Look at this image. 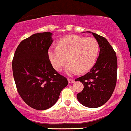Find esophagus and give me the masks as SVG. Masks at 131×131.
I'll list each match as a JSON object with an SVG mask.
<instances>
[{"instance_id":"34e87169","label":"esophagus","mask_w":131,"mask_h":131,"mask_svg":"<svg viewBox=\"0 0 131 131\" xmlns=\"http://www.w3.org/2000/svg\"><path fill=\"white\" fill-rule=\"evenodd\" d=\"M68 83H74V81H75L74 79H71V78H68Z\"/></svg>"}]
</instances>
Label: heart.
<instances>
[{"label": "heart", "instance_id": "obj_1", "mask_svg": "<svg viewBox=\"0 0 131 131\" xmlns=\"http://www.w3.org/2000/svg\"><path fill=\"white\" fill-rule=\"evenodd\" d=\"M99 52V45L93 38L71 36L61 39L56 47H51L48 55L52 67L60 71L66 62V73L76 74L89 71L95 63Z\"/></svg>", "mask_w": 131, "mask_h": 131}]
</instances>
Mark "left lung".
Masks as SVG:
<instances>
[{
  "mask_svg": "<svg viewBox=\"0 0 131 131\" xmlns=\"http://www.w3.org/2000/svg\"><path fill=\"white\" fill-rule=\"evenodd\" d=\"M92 33L99 45V57L88 73L75 79L84 88L77 95L79 102L89 108H97L110 99L117 82V60L112 46L104 37Z\"/></svg>",
  "mask_w": 131,
  "mask_h": 131,
  "instance_id": "left-lung-1",
  "label": "left lung"
}]
</instances>
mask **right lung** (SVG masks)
<instances>
[{
  "instance_id": "add662e5",
  "label": "right lung",
  "mask_w": 131,
  "mask_h": 131,
  "mask_svg": "<svg viewBox=\"0 0 131 131\" xmlns=\"http://www.w3.org/2000/svg\"><path fill=\"white\" fill-rule=\"evenodd\" d=\"M52 35L49 32L37 33L22 40L12 60L18 92L28 105L36 110H46L54 105L68 83L49 60Z\"/></svg>"
}]
</instances>
